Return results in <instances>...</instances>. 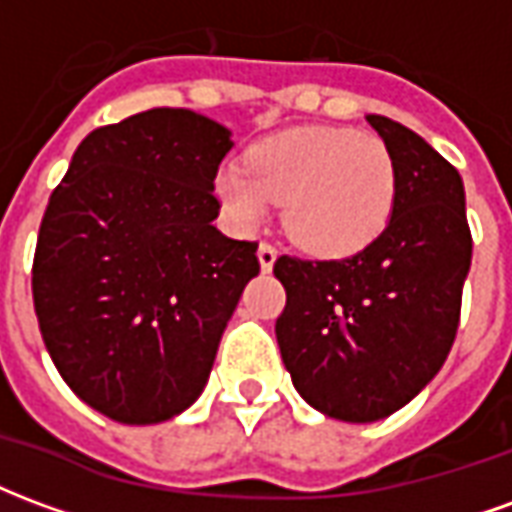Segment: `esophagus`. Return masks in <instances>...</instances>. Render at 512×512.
Wrapping results in <instances>:
<instances>
[{
  "label": "esophagus",
  "mask_w": 512,
  "mask_h": 512,
  "mask_svg": "<svg viewBox=\"0 0 512 512\" xmlns=\"http://www.w3.org/2000/svg\"><path fill=\"white\" fill-rule=\"evenodd\" d=\"M257 260H260V268H263V271H271L274 263H277V246L263 241V244L257 246Z\"/></svg>",
  "instance_id": "obj_1"
}]
</instances>
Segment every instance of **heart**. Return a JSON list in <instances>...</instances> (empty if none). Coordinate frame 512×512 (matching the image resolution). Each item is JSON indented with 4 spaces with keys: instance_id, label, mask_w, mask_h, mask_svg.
<instances>
[{
    "instance_id": "1",
    "label": "heart",
    "mask_w": 512,
    "mask_h": 512,
    "mask_svg": "<svg viewBox=\"0 0 512 512\" xmlns=\"http://www.w3.org/2000/svg\"><path fill=\"white\" fill-rule=\"evenodd\" d=\"M230 222L255 230L285 202V230L312 255L348 257L384 233L395 213L397 164L384 139L356 128L304 126L260 139L246 167L216 175Z\"/></svg>"
}]
</instances>
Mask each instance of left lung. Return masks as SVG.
I'll return each mask as SVG.
<instances>
[{
  "mask_svg": "<svg viewBox=\"0 0 512 512\" xmlns=\"http://www.w3.org/2000/svg\"><path fill=\"white\" fill-rule=\"evenodd\" d=\"M397 164V202L376 241L343 260L282 255L277 343L299 395L343 422H376L425 389L461 321L472 233L458 169L411 128L367 115Z\"/></svg>",
  "mask_w": 512,
  "mask_h": 512,
  "instance_id": "1",
  "label": "left lung"
}]
</instances>
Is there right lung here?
I'll return each mask as SVG.
<instances>
[{
	"label": "right lung",
	"mask_w": 512,
	"mask_h": 512,
	"mask_svg": "<svg viewBox=\"0 0 512 512\" xmlns=\"http://www.w3.org/2000/svg\"><path fill=\"white\" fill-rule=\"evenodd\" d=\"M230 131L147 109L82 139L40 222L32 299L43 343L87 406L126 425L200 397L255 241L213 227Z\"/></svg>",
	"instance_id": "obj_1"
}]
</instances>
